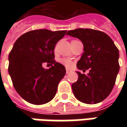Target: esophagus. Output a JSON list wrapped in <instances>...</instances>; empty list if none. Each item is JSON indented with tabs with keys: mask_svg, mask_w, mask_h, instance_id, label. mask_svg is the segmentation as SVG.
<instances>
[{
	"mask_svg": "<svg viewBox=\"0 0 127 127\" xmlns=\"http://www.w3.org/2000/svg\"><path fill=\"white\" fill-rule=\"evenodd\" d=\"M66 73H70V72H71V71H72L71 69H69V68H66Z\"/></svg>",
	"mask_w": 127,
	"mask_h": 127,
	"instance_id": "34e87169",
	"label": "esophagus"
}]
</instances>
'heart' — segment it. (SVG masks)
<instances>
[{
	"label": "heart",
	"mask_w": 127,
	"mask_h": 127,
	"mask_svg": "<svg viewBox=\"0 0 127 127\" xmlns=\"http://www.w3.org/2000/svg\"><path fill=\"white\" fill-rule=\"evenodd\" d=\"M59 62L64 66H65L67 68H70L73 65V62L71 59H67V58H61L59 59Z\"/></svg>",
	"instance_id": "1"
}]
</instances>
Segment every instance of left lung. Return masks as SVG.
<instances>
[{
  "instance_id": "obj_1",
  "label": "left lung",
  "mask_w": 127,
  "mask_h": 127,
  "mask_svg": "<svg viewBox=\"0 0 127 127\" xmlns=\"http://www.w3.org/2000/svg\"><path fill=\"white\" fill-rule=\"evenodd\" d=\"M76 37L83 44V54L77 63L79 70H89L88 75L77 71L78 79L72 84L79 101L96 104L104 100L114 88L120 71L119 50L105 32L92 29H76L66 35Z\"/></svg>"
}]
</instances>
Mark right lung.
Returning <instances> with one entry per match:
<instances>
[{
	"instance_id": "1",
	"label": "right lung",
	"mask_w": 127,
	"mask_h": 127,
	"mask_svg": "<svg viewBox=\"0 0 127 127\" xmlns=\"http://www.w3.org/2000/svg\"><path fill=\"white\" fill-rule=\"evenodd\" d=\"M66 33V30H32L15 42L8 56V73L15 90L28 102L45 104L56 95L66 68L54 60V50ZM45 62L52 66L50 69L42 67Z\"/></svg>"
}]
</instances>
